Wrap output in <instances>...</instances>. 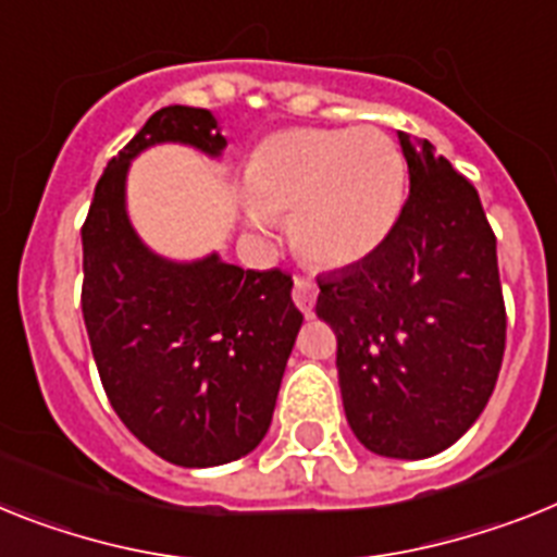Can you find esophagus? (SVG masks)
Here are the masks:
<instances>
[{
    "label": "esophagus",
    "mask_w": 557,
    "mask_h": 557,
    "mask_svg": "<svg viewBox=\"0 0 557 557\" xmlns=\"http://www.w3.org/2000/svg\"><path fill=\"white\" fill-rule=\"evenodd\" d=\"M294 302H297V308H300L306 317L314 314L317 286L308 277H294Z\"/></svg>",
    "instance_id": "1"
}]
</instances>
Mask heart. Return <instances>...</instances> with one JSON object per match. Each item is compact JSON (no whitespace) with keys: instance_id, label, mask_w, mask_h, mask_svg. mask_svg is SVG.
<instances>
[{"instance_id":"1","label":"heart","mask_w":557,"mask_h":557,"mask_svg":"<svg viewBox=\"0 0 557 557\" xmlns=\"http://www.w3.org/2000/svg\"><path fill=\"white\" fill-rule=\"evenodd\" d=\"M251 226L288 221L294 249L320 269H345L380 249L405 200V161L376 127L286 129L249 163Z\"/></svg>"}]
</instances>
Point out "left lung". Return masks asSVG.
<instances>
[{
	"instance_id": "obj_1",
	"label": "left lung",
	"mask_w": 557,
	"mask_h": 557,
	"mask_svg": "<svg viewBox=\"0 0 557 557\" xmlns=\"http://www.w3.org/2000/svg\"><path fill=\"white\" fill-rule=\"evenodd\" d=\"M399 144L408 200L380 249L317 277V317L336 334L354 436L380 456L428 459L493 396L507 308L475 186L430 141L399 133Z\"/></svg>"
}]
</instances>
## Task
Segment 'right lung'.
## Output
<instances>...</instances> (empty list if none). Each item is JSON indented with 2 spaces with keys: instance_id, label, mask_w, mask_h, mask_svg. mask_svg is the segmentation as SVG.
Returning a JSON list of instances; mask_svg holds the SVG:
<instances>
[{
  "instance_id": "add662e5",
  "label": "right lung",
  "mask_w": 557,
  "mask_h": 557,
  "mask_svg": "<svg viewBox=\"0 0 557 557\" xmlns=\"http://www.w3.org/2000/svg\"><path fill=\"white\" fill-rule=\"evenodd\" d=\"M161 141L226 147L212 112L175 104L107 163L82 226L84 325L107 399L141 445L181 467L226 465L263 442L302 314L286 271L218 255L170 263L138 240L124 181Z\"/></svg>"
}]
</instances>
